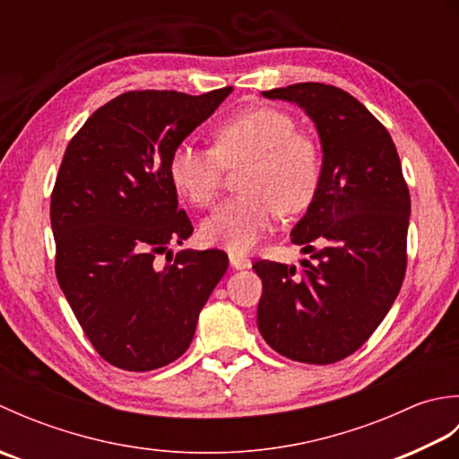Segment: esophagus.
Here are the masks:
<instances>
[{
  "mask_svg": "<svg viewBox=\"0 0 459 459\" xmlns=\"http://www.w3.org/2000/svg\"><path fill=\"white\" fill-rule=\"evenodd\" d=\"M229 260H230V266L237 268V270H242V268H248L250 266V258L242 256V255H237V252H230Z\"/></svg>",
  "mask_w": 459,
  "mask_h": 459,
  "instance_id": "esophagus-1",
  "label": "esophagus"
}]
</instances>
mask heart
Segmentation results:
<instances>
[{"label": "heart", "instance_id": "heart-1", "mask_svg": "<svg viewBox=\"0 0 459 459\" xmlns=\"http://www.w3.org/2000/svg\"><path fill=\"white\" fill-rule=\"evenodd\" d=\"M296 128L290 112L260 104L214 126L212 148L181 142L173 150L169 179L197 207L217 199L227 165L247 163L238 175L245 193L224 201L203 221L201 235L209 245L247 252L270 230L278 211L296 214L316 199L324 155L314 135Z\"/></svg>", "mask_w": 459, "mask_h": 459}]
</instances>
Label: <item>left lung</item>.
Returning a JSON list of instances; mask_svg holds the SVG:
<instances>
[{"instance_id": "8db88e82", "label": "left lung", "mask_w": 459, "mask_h": 459, "mask_svg": "<svg viewBox=\"0 0 459 459\" xmlns=\"http://www.w3.org/2000/svg\"><path fill=\"white\" fill-rule=\"evenodd\" d=\"M262 94L296 102L316 122L324 175L291 230L316 262L252 264L262 280L258 329L291 360L337 363L375 333L401 291L411 193L391 134L355 96L324 82Z\"/></svg>"}]
</instances>
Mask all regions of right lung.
<instances>
[{
  "label": "right lung",
  "instance_id": "obj_1",
  "mask_svg": "<svg viewBox=\"0 0 459 459\" xmlns=\"http://www.w3.org/2000/svg\"><path fill=\"white\" fill-rule=\"evenodd\" d=\"M230 92H124L66 145L51 193L55 274L84 335L114 367L143 373L179 359L229 268L217 248L171 256L168 247L183 245L193 224L168 163Z\"/></svg>",
  "mask_w": 459,
  "mask_h": 459
}]
</instances>
